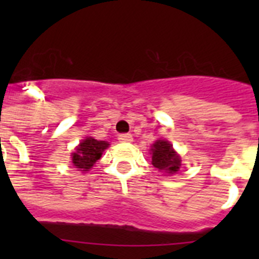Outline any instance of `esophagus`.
Here are the masks:
<instances>
[{
    "label": "esophagus",
    "mask_w": 259,
    "mask_h": 259,
    "mask_svg": "<svg viewBox=\"0 0 259 259\" xmlns=\"http://www.w3.org/2000/svg\"><path fill=\"white\" fill-rule=\"evenodd\" d=\"M118 140L120 141V143H132L134 139H132L131 134H122V135H119Z\"/></svg>",
    "instance_id": "obj_1"
}]
</instances>
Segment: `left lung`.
I'll use <instances>...</instances> for the list:
<instances>
[{
  "label": "left lung",
  "instance_id": "8db88e82",
  "mask_svg": "<svg viewBox=\"0 0 259 259\" xmlns=\"http://www.w3.org/2000/svg\"><path fill=\"white\" fill-rule=\"evenodd\" d=\"M150 152H152V164L155 168L170 175L179 171L182 159L168 141L157 140L152 145Z\"/></svg>",
  "mask_w": 259,
  "mask_h": 259
}]
</instances>
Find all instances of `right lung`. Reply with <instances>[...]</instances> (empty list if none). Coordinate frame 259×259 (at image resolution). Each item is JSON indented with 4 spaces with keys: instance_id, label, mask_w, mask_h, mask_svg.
I'll use <instances>...</instances> for the list:
<instances>
[{
    "instance_id": "1",
    "label": "right lung",
    "mask_w": 259,
    "mask_h": 259,
    "mask_svg": "<svg viewBox=\"0 0 259 259\" xmlns=\"http://www.w3.org/2000/svg\"><path fill=\"white\" fill-rule=\"evenodd\" d=\"M109 145L107 141H98L93 137H85L79 144L75 153L71 154L72 163L76 168H80V171H88L101 158L102 153L109 148Z\"/></svg>"
}]
</instances>
